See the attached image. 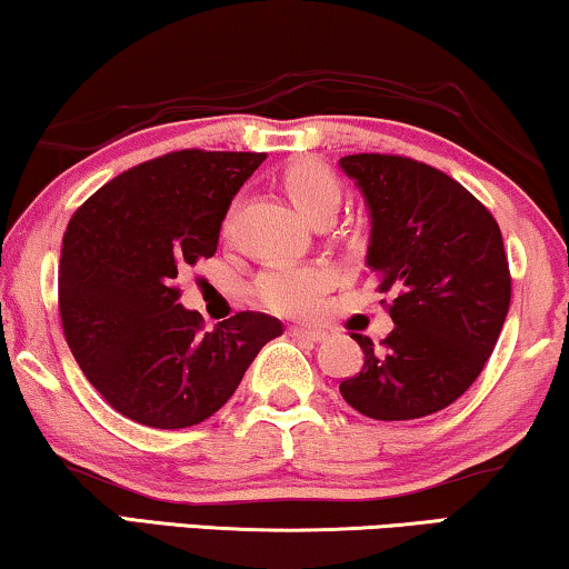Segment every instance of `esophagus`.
<instances>
[{
    "instance_id": "esophagus-1",
    "label": "esophagus",
    "mask_w": 569,
    "mask_h": 569,
    "mask_svg": "<svg viewBox=\"0 0 569 569\" xmlns=\"http://www.w3.org/2000/svg\"><path fill=\"white\" fill-rule=\"evenodd\" d=\"M290 336H292V339H300V341L318 343L326 336V331H320V328H298V326H292L290 328Z\"/></svg>"
}]
</instances>
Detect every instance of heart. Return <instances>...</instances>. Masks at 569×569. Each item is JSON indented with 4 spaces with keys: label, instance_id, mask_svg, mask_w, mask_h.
Listing matches in <instances>:
<instances>
[{
    "label": "heart",
    "instance_id": "obj_1",
    "mask_svg": "<svg viewBox=\"0 0 569 569\" xmlns=\"http://www.w3.org/2000/svg\"><path fill=\"white\" fill-rule=\"evenodd\" d=\"M287 197L310 223L328 220L341 202V182L323 161L298 159L279 174ZM230 233V218L223 236ZM333 284V271L323 264H271L253 279L251 292L267 310L279 316H308Z\"/></svg>",
    "mask_w": 569,
    "mask_h": 569
}]
</instances>
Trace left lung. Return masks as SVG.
<instances>
[{"label": "left lung", "instance_id": "8db88e82", "mask_svg": "<svg viewBox=\"0 0 569 569\" xmlns=\"http://www.w3.org/2000/svg\"><path fill=\"white\" fill-rule=\"evenodd\" d=\"M372 216L367 264L395 328L375 346L351 333L365 367L339 385L375 421H413L451 406L482 372L510 305L498 220L472 192L423 161L343 156Z\"/></svg>", "mask_w": 569, "mask_h": 569}]
</instances>
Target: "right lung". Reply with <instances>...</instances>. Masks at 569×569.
<instances>
[{
    "label": "right lung",
    "mask_w": 569,
    "mask_h": 569,
    "mask_svg": "<svg viewBox=\"0 0 569 569\" xmlns=\"http://www.w3.org/2000/svg\"><path fill=\"white\" fill-rule=\"evenodd\" d=\"M267 153H163L122 171L73 212L59 310L66 343L110 406L151 428L202 423L228 402L261 346L282 333L243 310L204 331L177 277L210 259L230 200Z\"/></svg>",
    "instance_id": "obj_1"
}]
</instances>
